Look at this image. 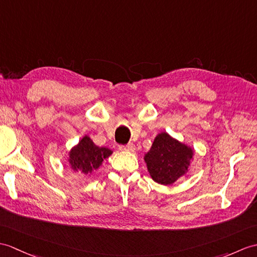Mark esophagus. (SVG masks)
Here are the masks:
<instances>
[{
  "label": "esophagus",
  "instance_id": "obj_1",
  "mask_svg": "<svg viewBox=\"0 0 257 257\" xmlns=\"http://www.w3.org/2000/svg\"><path fill=\"white\" fill-rule=\"evenodd\" d=\"M119 149L121 151H128V152H133L135 151V145L134 143H128L126 146H119Z\"/></svg>",
  "mask_w": 257,
  "mask_h": 257
}]
</instances>
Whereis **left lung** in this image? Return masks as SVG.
Returning a JSON list of instances; mask_svg holds the SVG:
<instances>
[{
	"instance_id": "left-lung-1",
	"label": "left lung",
	"mask_w": 257,
	"mask_h": 257,
	"mask_svg": "<svg viewBox=\"0 0 257 257\" xmlns=\"http://www.w3.org/2000/svg\"><path fill=\"white\" fill-rule=\"evenodd\" d=\"M193 156L192 148L172 138L169 134L161 133L145 156V161L154 182L171 185L188 172Z\"/></svg>"
}]
</instances>
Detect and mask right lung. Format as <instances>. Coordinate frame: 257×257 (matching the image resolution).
<instances>
[{"instance_id": "right-lung-1", "label": "right lung", "mask_w": 257, "mask_h": 257, "mask_svg": "<svg viewBox=\"0 0 257 257\" xmlns=\"http://www.w3.org/2000/svg\"><path fill=\"white\" fill-rule=\"evenodd\" d=\"M112 153L108 148L97 147L88 136L83 137L81 141L69 152L71 169L84 175L91 174L103 164L104 160Z\"/></svg>"}]
</instances>
